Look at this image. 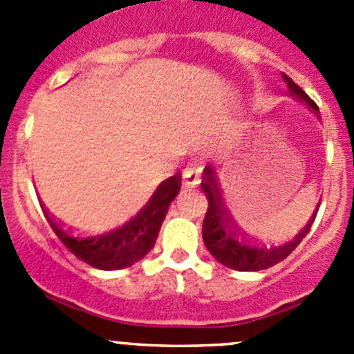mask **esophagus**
Instances as JSON below:
<instances>
[{
  "instance_id": "obj_1",
  "label": "esophagus",
  "mask_w": 354,
  "mask_h": 354,
  "mask_svg": "<svg viewBox=\"0 0 354 354\" xmlns=\"http://www.w3.org/2000/svg\"><path fill=\"white\" fill-rule=\"evenodd\" d=\"M183 183L185 187H197L200 183V169L197 166H187L183 169Z\"/></svg>"
}]
</instances>
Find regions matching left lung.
I'll return each mask as SVG.
<instances>
[{"label": "left lung", "mask_w": 354, "mask_h": 354, "mask_svg": "<svg viewBox=\"0 0 354 354\" xmlns=\"http://www.w3.org/2000/svg\"><path fill=\"white\" fill-rule=\"evenodd\" d=\"M284 80H286L291 94L303 99L310 108L319 113V106L303 92L301 87H298L288 75H284ZM200 187H202L203 194L207 195V200H209V207H207V214L203 217L202 226L203 243H205L207 250L212 253L217 262L230 267V269L245 270V272L269 269V267L283 262L289 253H292V250L301 243L303 238L310 233V227H312L320 207L319 203L317 210L313 212L312 219L308 221V224L291 241L279 246H263L252 241L248 236H245L238 230L236 224L233 223L230 212L224 207L223 197L219 194V187L216 183V174H214V169L210 166H207L203 169Z\"/></svg>", "instance_id": "8db88e82"}]
</instances>
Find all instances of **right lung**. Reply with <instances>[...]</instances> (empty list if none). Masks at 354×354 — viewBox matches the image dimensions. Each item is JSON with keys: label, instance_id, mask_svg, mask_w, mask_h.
I'll list each match as a JSON object with an SVG mask.
<instances>
[{"label": "right lung", "instance_id": "1", "mask_svg": "<svg viewBox=\"0 0 354 354\" xmlns=\"http://www.w3.org/2000/svg\"><path fill=\"white\" fill-rule=\"evenodd\" d=\"M181 188V173L167 178L159 185L152 198L145 203L144 209L131 217L128 223L116 230L99 234H75L73 231L59 224L44 205L46 219L53 227L56 236L73 253L77 259L101 270H118L133 266L144 259L152 246L156 245L162 221L166 217L169 203L173 202Z\"/></svg>", "mask_w": 354, "mask_h": 354}]
</instances>
